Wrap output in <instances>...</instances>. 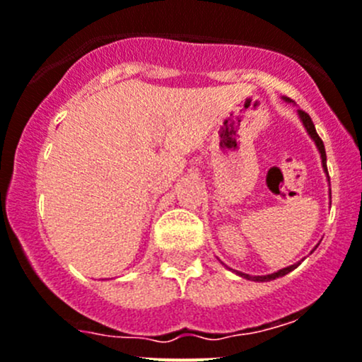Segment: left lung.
<instances>
[{
	"mask_svg": "<svg viewBox=\"0 0 362 362\" xmlns=\"http://www.w3.org/2000/svg\"><path fill=\"white\" fill-rule=\"evenodd\" d=\"M283 100H285V103H293V100H290L288 97H283ZM297 115H299V118H300V122H303L304 129H306L308 136H310V138L313 139V141H315V146H317L318 153H320L322 168H324L325 175H327V182H329V173H327V156H325V146H324V141H322L320 136L317 134V129H315V125H313V122H311L310 115L304 113V111H300V110H297ZM315 249H317V247H315ZM300 262H303V259H300ZM300 262L293 263V265H288V267H285V269L278 270V272H272V274H267V276H249V274H245V272H238V270L230 269V267H228V269H230L231 272H235V274H237V276H240V278L249 279V281L265 283V281H272V279L283 278V276H286V274H288V272H292L293 269H297V267L300 265Z\"/></svg>",
	"mask_w": 362,
	"mask_h": 362,
	"instance_id": "1",
	"label": "left lung"
}]
</instances>
